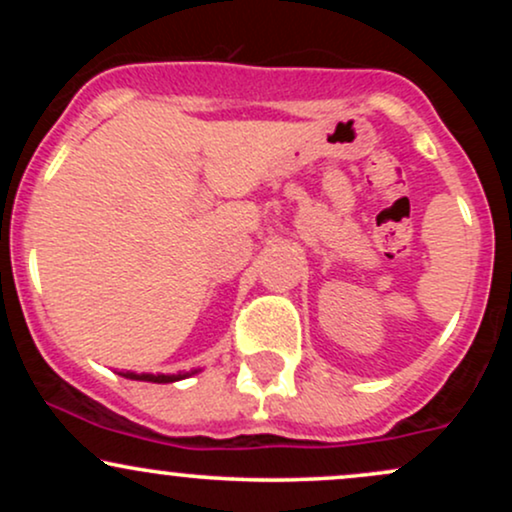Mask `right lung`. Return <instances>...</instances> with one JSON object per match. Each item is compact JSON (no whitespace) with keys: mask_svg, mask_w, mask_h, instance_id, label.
<instances>
[{"mask_svg":"<svg viewBox=\"0 0 512 512\" xmlns=\"http://www.w3.org/2000/svg\"><path fill=\"white\" fill-rule=\"evenodd\" d=\"M197 373V370H195ZM122 378H129V380H144V383H175V380H182L187 378L190 373H178V375H163V373H132V370H127V373H120Z\"/></svg>","mask_w":512,"mask_h":512,"instance_id":"1","label":"right lung"}]
</instances>
